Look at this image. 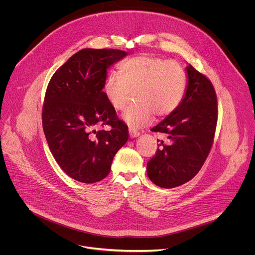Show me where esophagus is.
I'll return each instance as SVG.
<instances>
[{
	"label": "esophagus",
	"instance_id": "1",
	"mask_svg": "<svg viewBox=\"0 0 255 255\" xmlns=\"http://www.w3.org/2000/svg\"><path fill=\"white\" fill-rule=\"evenodd\" d=\"M129 135H130V138H135L140 135V132L133 130V129H129Z\"/></svg>",
	"mask_w": 255,
	"mask_h": 255
}]
</instances>
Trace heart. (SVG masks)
Returning <instances> with one entry per match:
<instances>
[{"label":"heart","mask_w":255,"mask_h":255,"mask_svg":"<svg viewBox=\"0 0 255 255\" xmlns=\"http://www.w3.org/2000/svg\"><path fill=\"white\" fill-rule=\"evenodd\" d=\"M118 71H109L103 81V93L116 111H122L132 91L137 103L123 114L131 128L150 124L155 114L166 117L182 103L188 85L187 74L180 63L150 54L123 60Z\"/></svg>","instance_id":"1"}]
</instances>
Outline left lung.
<instances>
[{
    "mask_svg": "<svg viewBox=\"0 0 255 255\" xmlns=\"http://www.w3.org/2000/svg\"><path fill=\"white\" fill-rule=\"evenodd\" d=\"M187 72L189 81L182 103L151 129L168 138L167 144H158L147 163L149 179L165 189L181 186L199 173L211 152L217 129L219 107L212 81L191 64Z\"/></svg>",
    "mask_w": 255,
    "mask_h": 255,
    "instance_id": "1",
    "label": "left lung"
}]
</instances>
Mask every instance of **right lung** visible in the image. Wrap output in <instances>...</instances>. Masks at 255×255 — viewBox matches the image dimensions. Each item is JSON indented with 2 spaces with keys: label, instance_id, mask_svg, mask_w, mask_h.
<instances>
[{
  "label": "right lung",
  "instance_id": "right-lung-1",
  "mask_svg": "<svg viewBox=\"0 0 255 255\" xmlns=\"http://www.w3.org/2000/svg\"><path fill=\"white\" fill-rule=\"evenodd\" d=\"M126 51L84 48L51 76L42 105V128L55 161L70 178L85 184L107 177L128 126L107 101L102 85L106 69ZM110 126L109 131L101 129Z\"/></svg>",
  "mask_w": 255,
  "mask_h": 255
}]
</instances>
